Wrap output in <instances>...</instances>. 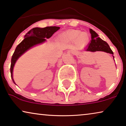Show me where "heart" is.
I'll return each mask as SVG.
<instances>
[{
    "instance_id": "heart-1",
    "label": "heart",
    "mask_w": 126,
    "mask_h": 126,
    "mask_svg": "<svg viewBox=\"0 0 126 126\" xmlns=\"http://www.w3.org/2000/svg\"><path fill=\"white\" fill-rule=\"evenodd\" d=\"M61 39L65 42L75 41L76 44H79L80 42L84 46L89 42L90 36L87 32H81L79 30H71L62 34Z\"/></svg>"
}]
</instances>
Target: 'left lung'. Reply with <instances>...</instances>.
Segmentation results:
<instances>
[{
  "label": "left lung",
  "instance_id": "1",
  "mask_svg": "<svg viewBox=\"0 0 126 126\" xmlns=\"http://www.w3.org/2000/svg\"><path fill=\"white\" fill-rule=\"evenodd\" d=\"M89 31H90V33L91 34V41L88 46L87 49L85 50L86 51H91V52L101 51L113 54V51H112L111 48L110 47L106 41H103V39L99 37L98 34L92 29H91ZM113 57L114 58V57L113 56Z\"/></svg>",
  "mask_w": 126,
  "mask_h": 126
}]
</instances>
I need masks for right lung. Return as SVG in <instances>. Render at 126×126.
I'll use <instances>...</instances> for the list:
<instances>
[{"mask_svg":"<svg viewBox=\"0 0 126 126\" xmlns=\"http://www.w3.org/2000/svg\"><path fill=\"white\" fill-rule=\"evenodd\" d=\"M60 28V27L56 26H49L44 28L35 27L26 33L25 35V39L16 46L11 58L10 72L14 83L15 84L13 79V69L17 60L30 48L44 42L46 41V39L45 38L48 39L50 38L55 32L59 30Z\"/></svg>","mask_w":126,"mask_h":126,"instance_id":"add662e5","label":"right lung"}]
</instances>
